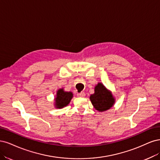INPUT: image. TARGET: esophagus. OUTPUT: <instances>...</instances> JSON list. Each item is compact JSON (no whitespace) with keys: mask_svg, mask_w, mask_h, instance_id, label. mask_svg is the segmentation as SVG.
Here are the masks:
<instances>
[{"mask_svg":"<svg viewBox=\"0 0 160 160\" xmlns=\"http://www.w3.org/2000/svg\"><path fill=\"white\" fill-rule=\"evenodd\" d=\"M78 96L81 97V98H84L86 96V94L84 92H80V93L78 94Z\"/></svg>","mask_w":160,"mask_h":160,"instance_id":"1","label":"esophagus"}]
</instances>
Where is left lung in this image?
Returning <instances> with one entry per match:
<instances>
[{
	"label": "left lung",
	"mask_w": 160,
	"mask_h": 160,
	"mask_svg": "<svg viewBox=\"0 0 160 160\" xmlns=\"http://www.w3.org/2000/svg\"><path fill=\"white\" fill-rule=\"evenodd\" d=\"M90 100L96 110L105 112L114 106L116 99L112 92L101 82H98L94 88V93L91 94Z\"/></svg>",
	"instance_id": "1"
}]
</instances>
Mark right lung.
<instances>
[{
	"label": "right lung",
	"instance_id": "obj_1",
	"mask_svg": "<svg viewBox=\"0 0 160 160\" xmlns=\"http://www.w3.org/2000/svg\"><path fill=\"white\" fill-rule=\"evenodd\" d=\"M73 98V93L72 92L64 91L63 88H60L56 92L54 98V106L56 108L62 109L68 106Z\"/></svg>",
	"mask_w": 160,
	"mask_h": 160
}]
</instances>
